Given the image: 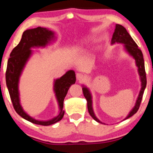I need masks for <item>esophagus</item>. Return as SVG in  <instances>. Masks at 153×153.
Returning <instances> with one entry per match:
<instances>
[{
  "mask_svg": "<svg viewBox=\"0 0 153 153\" xmlns=\"http://www.w3.org/2000/svg\"><path fill=\"white\" fill-rule=\"evenodd\" d=\"M76 79L79 81H82L85 79V76L81 73H77L76 74Z\"/></svg>",
  "mask_w": 153,
  "mask_h": 153,
  "instance_id": "1",
  "label": "esophagus"
}]
</instances>
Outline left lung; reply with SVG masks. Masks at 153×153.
I'll use <instances>...</instances> for the list:
<instances>
[{"label": "left lung", "instance_id": "obj_1", "mask_svg": "<svg viewBox=\"0 0 153 153\" xmlns=\"http://www.w3.org/2000/svg\"><path fill=\"white\" fill-rule=\"evenodd\" d=\"M115 43H121L124 44V47L127 53H129V55H131L132 57L135 59L136 64L138 68V72H139L140 79H141V91L139 92V95L138 96L137 102H136L134 107L128 116L126 117L127 119L132 116L134 114H135L139 110L140 104H141L142 97H143V95L144 93V90L146 88V74L145 70V65H144V60L143 57V53L141 49H139L138 46L134 39L131 38L130 35L129 34L125 28H124L123 26L120 24L116 25V28H115V31L113 34V37L111 39V45H114ZM82 91L83 95L85 99L87 100V106H88V110L90 115H91L92 118L94 120L97 121L98 123H101L100 121L95 116V114H94L93 109V102H92V96L91 94L90 93V91L88 88L86 87L83 86Z\"/></svg>", "mask_w": 153, "mask_h": 153}]
</instances>
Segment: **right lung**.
I'll return each instance as SVG.
<instances>
[{"instance_id":"add662e5","label":"right lung","mask_w":153,"mask_h":153,"mask_svg":"<svg viewBox=\"0 0 153 153\" xmlns=\"http://www.w3.org/2000/svg\"><path fill=\"white\" fill-rule=\"evenodd\" d=\"M53 39L54 33L46 28L37 27L36 28L25 30L19 43L10 53L5 74L6 84L16 112L25 120L44 126L54 124L60 121L63 117L65 114L63 110L64 99L70 87L76 81L74 71L69 70L60 79L54 81V92L59 105L60 113L57 116L50 120H35L23 110L20 104L18 85L23 69L32 53L31 48L45 47Z\"/></svg>"}]
</instances>
